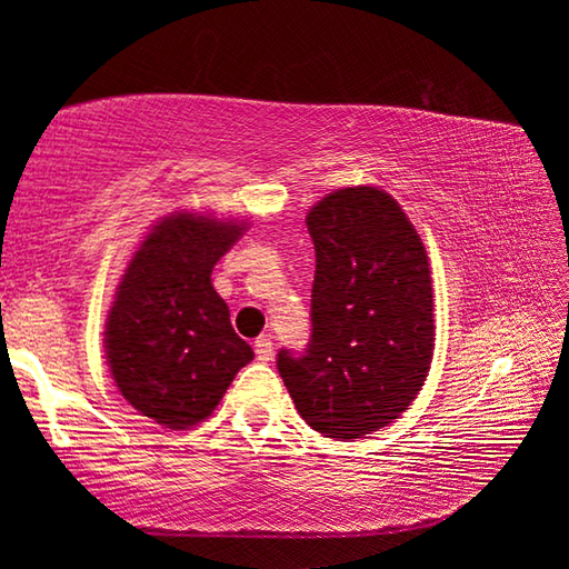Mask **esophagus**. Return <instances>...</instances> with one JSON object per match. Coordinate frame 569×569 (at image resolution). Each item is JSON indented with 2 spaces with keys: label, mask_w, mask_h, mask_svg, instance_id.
<instances>
[{
  "label": "esophagus",
  "mask_w": 569,
  "mask_h": 569,
  "mask_svg": "<svg viewBox=\"0 0 569 569\" xmlns=\"http://www.w3.org/2000/svg\"><path fill=\"white\" fill-rule=\"evenodd\" d=\"M253 349H256V359H258V361H271V356H273V341L268 339V336H261V339H256Z\"/></svg>",
  "instance_id": "34e87169"
}]
</instances>
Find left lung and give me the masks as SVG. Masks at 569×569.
Listing matches in <instances>:
<instances>
[{
    "mask_svg": "<svg viewBox=\"0 0 569 569\" xmlns=\"http://www.w3.org/2000/svg\"><path fill=\"white\" fill-rule=\"evenodd\" d=\"M316 248L311 336L278 373L308 427L361 439L417 399L435 353L429 258L389 192L326 196L306 218Z\"/></svg>",
    "mask_w": 569,
    "mask_h": 569,
    "instance_id": "8db88e82",
    "label": "left lung"
}]
</instances>
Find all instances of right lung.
<instances>
[{
    "mask_svg": "<svg viewBox=\"0 0 569 569\" xmlns=\"http://www.w3.org/2000/svg\"><path fill=\"white\" fill-rule=\"evenodd\" d=\"M246 226L176 213L150 230L104 326L114 383L142 417L186 429L210 417L253 349L210 283Z\"/></svg>",
    "mask_w": 569,
    "mask_h": 569,
    "instance_id": "add662e5",
    "label": "right lung"
}]
</instances>
